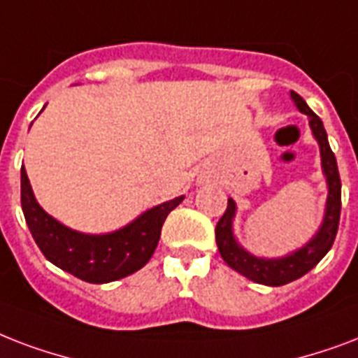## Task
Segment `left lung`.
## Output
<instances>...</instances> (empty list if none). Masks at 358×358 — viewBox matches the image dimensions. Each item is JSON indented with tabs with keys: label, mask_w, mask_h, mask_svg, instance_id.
I'll list each match as a JSON object with an SVG mask.
<instances>
[{
	"label": "left lung",
	"mask_w": 358,
	"mask_h": 358,
	"mask_svg": "<svg viewBox=\"0 0 358 358\" xmlns=\"http://www.w3.org/2000/svg\"><path fill=\"white\" fill-rule=\"evenodd\" d=\"M292 99L297 104L299 110L308 115L310 129H312L315 140L320 143L321 168H323V173L327 177V187H329L325 217H323L320 231L303 248L292 252L289 256L274 257V259L252 256L243 246L237 245V241L234 237V228L231 226H234L237 207H235V201L231 198L228 199V209L222 215V218L218 220L217 229H215L218 252H220L224 262L228 263L234 271L252 280V282L273 285V287L274 285L289 284L293 280L301 278L323 259V256L331 250L332 243L336 239L338 224H340V209H342V181H340V173H338L336 157L332 153L329 140H327L323 121L310 110L303 96L297 95L295 91H292Z\"/></svg>",
	"instance_id": "obj_1"
}]
</instances>
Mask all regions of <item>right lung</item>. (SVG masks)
Wrapping results in <instances>:
<instances>
[{"mask_svg": "<svg viewBox=\"0 0 358 358\" xmlns=\"http://www.w3.org/2000/svg\"><path fill=\"white\" fill-rule=\"evenodd\" d=\"M22 210L44 257L90 284H106L140 271L159 245L166 217L185 196L164 201L112 234L85 235L66 228L37 203L22 166Z\"/></svg>", "mask_w": 358, "mask_h": 358, "instance_id": "obj_1", "label": "right lung"}]
</instances>
